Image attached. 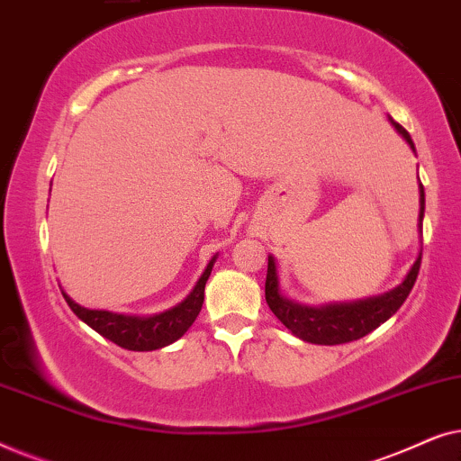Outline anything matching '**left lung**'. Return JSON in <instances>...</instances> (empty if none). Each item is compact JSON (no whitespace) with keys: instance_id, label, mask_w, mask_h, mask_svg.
Returning <instances> with one entry per match:
<instances>
[{"instance_id":"obj_1","label":"left lung","mask_w":461,"mask_h":461,"mask_svg":"<svg viewBox=\"0 0 461 461\" xmlns=\"http://www.w3.org/2000/svg\"><path fill=\"white\" fill-rule=\"evenodd\" d=\"M393 122V119H390ZM396 131L405 138L409 147L415 150V144L409 136V131L393 122ZM424 186L420 182V230H421V220H424ZM421 264V254L418 260L413 262L411 270H409L405 281L399 287H394L393 292L375 295V298L367 300H357V302H344V304H325V306H302L295 302L287 300L279 289V275H276V264L275 258L268 256V270H267V302L270 311L275 312V317L287 327L294 336L311 344H346L352 339H358L367 336L380 327L382 323L393 317V314L402 306V302L407 300L409 292L413 289V283L418 279Z\"/></svg>"}]
</instances>
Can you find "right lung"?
<instances>
[{"instance_id": "obj_1", "label": "right lung", "mask_w": 461, "mask_h": 461, "mask_svg": "<svg viewBox=\"0 0 461 461\" xmlns=\"http://www.w3.org/2000/svg\"><path fill=\"white\" fill-rule=\"evenodd\" d=\"M213 262H216V256L207 264L193 292L180 304H176L166 312L153 314V317H130V314H117L109 311H90V308H84L77 302H73L65 292H62V295H65L71 311L103 338L111 339V342H115L125 350H157L185 336L188 327L194 323V319L201 312V306H203L205 283L212 275Z\"/></svg>"}]
</instances>
